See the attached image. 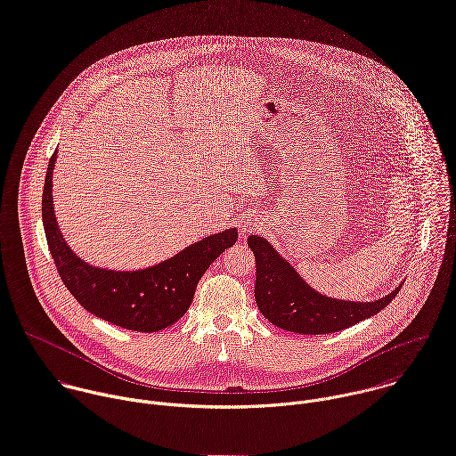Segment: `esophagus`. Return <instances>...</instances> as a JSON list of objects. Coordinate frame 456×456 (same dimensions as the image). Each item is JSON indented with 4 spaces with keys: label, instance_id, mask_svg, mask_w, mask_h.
<instances>
[{
    "label": "esophagus",
    "instance_id": "34e87169",
    "mask_svg": "<svg viewBox=\"0 0 456 456\" xmlns=\"http://www.w3.org/2000/svg\"><path fill=\"white\" fill-rule=\"evenodd\" d=\"M257 225H259L257 218H256V216H248V218L241 224V232H250V231H254Z\"/></svg>",
    "mask_w": 456,
    "mask_h": 456
}]
</instances>
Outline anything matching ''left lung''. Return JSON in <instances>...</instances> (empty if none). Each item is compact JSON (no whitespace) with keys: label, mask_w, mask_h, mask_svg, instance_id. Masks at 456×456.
<instances>
[{"label":"left lung","mask_w":456,"mask_h":456,"mask_svg":"<svg viewBox=\"0 0 456 456\" xmlns=\"http://www.w3.org/2000/svg\"><path fill=\"white\" fill-rule=\"evenodd\" d=\"M256 256L254 297L259 312L277 328L300 335H328L347 330L383 308L399 293L401 284L372 302H353L315 291L297 270L261 236H248Z\"/></svg>","instance_id":"left-lung-1"}]
</instances>
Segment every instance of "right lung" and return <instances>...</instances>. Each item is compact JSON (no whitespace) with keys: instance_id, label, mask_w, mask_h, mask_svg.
Wrapping results in <instances>:
<instances>
[{"instance_id":"add662e5","label":"right lung","mask_w":456,"mask_h":456,"mask_svg":"<svg viewBox=\"0 0 456 456\" xmlns=\"http://www.w3.org/2000/svg\"><path fill=\"white\" fill-rule=\"evenodd\" d=\"M50 159L43 191V225L59 275L80 306L125 330L156 333L175 324L190 308L197 284L209 265L238 240L236 229L208 236L174 257L135 272H114L84 263L62 238L52 199Z\"/></svg>"}]
</instances>
